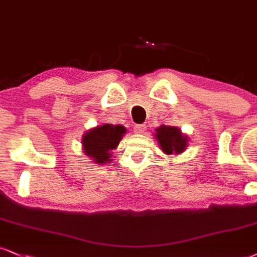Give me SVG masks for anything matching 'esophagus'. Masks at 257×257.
<instances>
[{
	"label": "esophagus",
	"mask_w": 257,
	"mask_h": 257,
	"mask_svg": "<svg viewBox=\"0 0 257 257\" xmlns=\"http://www.w3.org/2000/svg\"><path fill=\"white\" fill-rule=\"evenodd\" d=\"M145 128H147V126L145 125H135V134H137V135H141V134H144V131H145Z\"/></svg>",
	"instance_id": "esophagus-1"
}]
</instances>
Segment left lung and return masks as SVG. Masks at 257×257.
Listing matches in <instances>:
<instances>
[{
    "mask_svg": "<svg viewBox=\"0 0 257 257\" xmlns=\"http://www.w3.org/2000/svg\"><path fill=\"white\" fill-rule=\"evenodd\" d=\"M154 135L161 150L167 155H180L188 147V136L183 135L175 126L161 125L155 130Z\"/></svg>",
    "mask_w": 257,
    "mask_h": 257,
    "instance_id": "obj_1",
    "label": "left lung"
}]
</instances>
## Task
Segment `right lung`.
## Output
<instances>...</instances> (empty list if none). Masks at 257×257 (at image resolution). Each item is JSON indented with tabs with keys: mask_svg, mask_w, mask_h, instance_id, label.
<instances>
[{
	"mask_svg": "<svg viewBox=\"0 0 257 257\" xmlns=\"http://www.w3.org/2000/svg\"><path fill=\"white\" fill-rule=\"evenodd\" d=\"M126 128L120 125L103 123L84 132L82 136V150L85 156L95 164H104L112 162L113 150L118 148Z\"/></svg>",
	"mask_w": 257,
	"mask_h": 257,
	"instance_id": "1",
	"label": "right lung"
}]
</instances>
